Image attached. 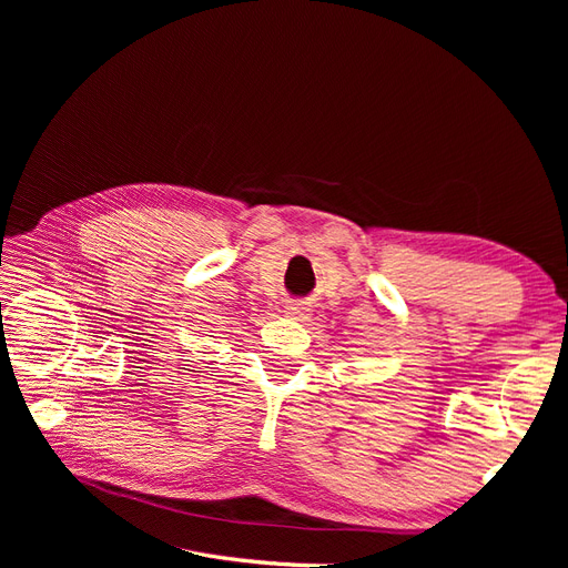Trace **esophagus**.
<instances>
[{"label": "esophagus", "instance_id": "34e87169", "mask_svg": "<svg viewBox=\"0 0 568 568\" xmlns=\"http://www.w3.org/2000/svg\"><path fill=\"white\" fill-rule=\"evenodd\" d=\"M288 317H305V313H307V307L303 305V303H288L286 305V311H284Z\"/></svg>", "mask_w": 568, "mask_h": 568}]
</instances>
